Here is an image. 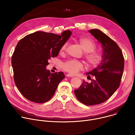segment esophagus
<instances>
[{
  "label": "esophagus",
  "instance_id": "1",
  "mask_svg": "<svg viewBox=\"0 0 135 135\" xmlns=\"http://www.w3.org/2000/svg\"><path fill=\"white\" fill-rule=\"evenodd\" d=\"M66 76L67 77H70V78H73V77H74V75H71L70 74H66Z\"/></svg>",
  "mask_w": 135,
  "mask_h": 135
}]
</instances>
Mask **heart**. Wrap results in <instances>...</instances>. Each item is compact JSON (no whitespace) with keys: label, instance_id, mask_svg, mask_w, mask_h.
I'll list each match as a JSON object with an SVG mask.
<instances>
[{"label":"heart","instance_id":"b5f03b06","mask_svg":"<svg viewBox=\"0 0 135 135\" xmlns=\"http://www.w3.org/2000/svg\"><path fill=\"white\" fill-rule=\"evenodd\" d=\"M83 50L84 51V56L87 66L90 68L97 67L103 60L102 52L95 50L97 45L91 39L88 37H82L77 40ZM67 43H65L60 49V53H64L67 49ZM61 67L62 69L72 74H75L81 70L83 65L82 62L75 60H68L63 62Z\"/></svg>","mask_w":135,"mask_h":135}]
</instances>
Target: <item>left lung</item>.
I'll return each mask as SVG.
<instances>
[{
	"mask_svg": "<svg viewBox=\"0 0 135 135\" xmlns=\"http://www.w3.org/2000/svg\"><path fill=\"white\" fill-rule=\"evenodd\" d=\"M89 32L101 43L103 60L97 68L86 73L91 83L83 81L74 90L76 98L87 106L100 104L111 97L120 85L124 65L123 53L116 43L98 29Z\"/></svg>",
	"mask_w": 135,
	"mask_h": 135,
	"instance_id": "obj_1",
	"label": "left lung"
}]
</instances>
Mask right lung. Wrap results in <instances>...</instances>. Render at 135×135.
<instances>
[{
    "mask_svg": "<svg viewBox=\"0 0 135 135\" xmlns=\"http://www.w3.org/2000/svg\"><path fill=\"white\" fill-rule=\"evenodd\" d=\"M70 35L69 30L61 35L37 31L18 42L12 56V65L15 85L26 99L41 104L52 98L65 76L62 72L51 73L45 68L52 57L57 56Z\"/></svg>",
    "mask_w": 135,
    "mask_h": 135,
    "instance_id": "obj_1",
    "label": "right lung"
}]
</instances>
